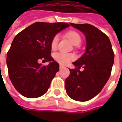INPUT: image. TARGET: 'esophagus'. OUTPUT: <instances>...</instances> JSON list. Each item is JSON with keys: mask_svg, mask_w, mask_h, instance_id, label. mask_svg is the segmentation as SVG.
I'll return each instance as SVG.
<instances>
[{"mask_svg": "<svg viewBox=\"0 0 122 122\" xmlns=\"http://www.w3.org/2000/svg\"><path fill=\"white\" fill-rule=\"evenodd\" d=\"M63 68H65V66H63V65H60V69L61 70V69H63Z\"/></svg>", "mask_w": 122, "mask_h": 122, "instance_id": "1", "label": "esophagus"}]
</instances>
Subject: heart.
I'll use <instances>...</instances> for the list:
<instances>
[{"instance_id":"b5f03b06","label":"heart","mask_w":122,"mask_h":122,"mask_svg":"<svg viewBox=\"0 0 122 122\" xmlns=\"http://www.w3.org/2000/svg\"><path fill=\"white\" fill-rule=\"evenodd\" d=\"M67 36L70 39V41L73 43V44L75 45H78L80 44L81 41V38L80 35L76 32H70L67 34ZM59 39H60V36L59 35H56L54 38L52 39L51 42V47L53 49H56L58 44ZM55 59L60 62V63L62 64H66L68 63L69 62H71V60H73L75 58V56L72 54H66V53H57L55 54Z\"/></svg>"}]
</instances>
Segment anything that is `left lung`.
Here are the masks:
<instances>
[{"instance_id":"8db88e82","label":"left lung","mask_w":122,"mask_h":122,"mask_svg":"<svg viewBox=\"0 0 122 122\" xmlns=\"http://www.w3.org/2000/svg\"><path fill=\"white\" fill-rule=\"evenodd\" d=\"M70 25L81 31L86 36V51L73 64L65 80V88L70 98L85 102L93 98L102 90L110 77L114 54L109 37L95 26L88 24ZM81 66L83 71L79 69Z\"/></svg>"}]
</instances>
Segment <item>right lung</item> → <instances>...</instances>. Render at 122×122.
I'll list each match as a JSON object with an SVG mask.
<instances>
[{
    "label": "right lung",
    "mask_w": 122,
    "mask_h": 122,
    "mask_svg": "<svg viewBox=\"0 0 122 122\" xmlns=\"http://www.w3.org/2000/svg\"><path fill=\"white\" fill-rule=\"evenodd\" d=\"M70 25L36 22L17 34L7 54L9 77L17 91L26 98L43 96L59 71V64L50 56L52 39ZM50 64L41 66L38 60Z\"/></svg>",
    "instance_id": "right-lung-1"
}]
</instances>
